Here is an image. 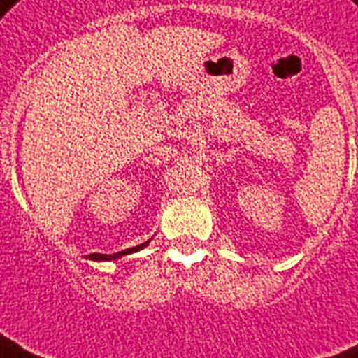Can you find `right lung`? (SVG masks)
Returning a JSON list of instances; mask_svg holds the SVG:
<instances>
[{"mask_svg": "<svg viewBox=\"0 0 358 358\" xmlns=\"http://www.w3.org/2000/svg\"><path fill=\"white\" fill-rule=\"evenodd\" d=\"M148 242H144V244H141V245H135V248H129V250H124V252L113 253V255H105V253H92V255H88V257L94 259V261H113V259H118V257H122V255H127V253H133V252H138V250H143L144 245H148Z\"/></svg>", "mask_w": 358, "mask_h": 358, "instance_id": "add662e5", "label": "right lung"}]
</instances>
